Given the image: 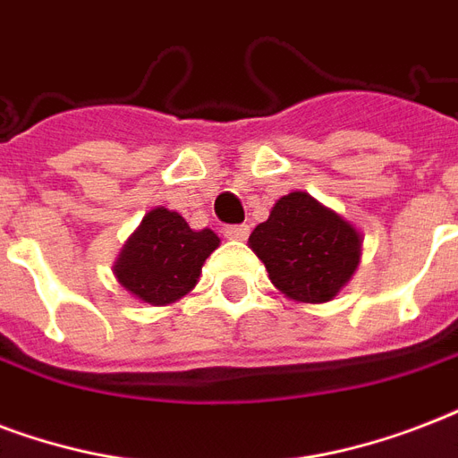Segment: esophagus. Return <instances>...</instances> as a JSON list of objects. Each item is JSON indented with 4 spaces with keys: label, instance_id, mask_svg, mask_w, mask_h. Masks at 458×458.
<instances>
[{
    "label": "esophagus",
    "instance_id": "34e87169",
    "mask_svg": "<svg viewBox=\"0 0 458 458\" xmlns=\"http://www.w3.org/2000/svg\"><path fill=\"white\" fill-rule=\"evenodd\" d=\"M248 225H239V226H226L225 236L229 241H246L248 239Z\"/></svg>",
    "mask_w": 458,
    "mask_h": 458
}]
</instances>
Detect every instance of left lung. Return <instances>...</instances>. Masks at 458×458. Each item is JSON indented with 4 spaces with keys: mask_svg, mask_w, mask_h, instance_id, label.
Listing matches in <instances>:
<instances>
[{
    "mask_svg": "<svg viewBox=\"0 0 458 458\" xmlns=\"http://www.w3.org/2000/svg\"><path fill=\"white\" fill-rule=\"evenodd\" d=\"M248 246L286 299L327 303L356 275L363 233L310 193L293 191L255 226Z\"/></svg>",
    "mask_w": 458,
    "mask_h": 458,
    "instance_id": "left-lung-1",
    "label": "left lung"
}]
</instances>
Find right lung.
<instances>
[{
	"label": "right lung",
	"instance_id": "add662e5",
	"mask_svg": "<svg viewBox=\"0 0 458 458\" xmlns=\"http://www.w3.org/2000/svg\"><path fill=\"white\" fill-rule=\"evenodd\" d=\"M219 246L212 229H191L179 212L152 208L114 260L116 282L133 299L169 306L193 292L205 260Z\"/></svg>",
	"mask_w": 458,
	"mask_h": 458
}]
</instances>
